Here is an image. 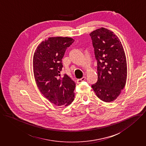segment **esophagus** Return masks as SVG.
Wrapping results in <instances>:
<instances>
[{"label": "esophagus", "mask_w": 146, "mask_h": 146, "mask_svg": "<svg viewBox=\"0 0 146 146\" xmlns=\"http://www.w3.org/2000/svg\"><path fill=\"white\" fill-rule=\"evenodd\" d=\"M85 80H86V77H83L82 78L78 79V80L77 81V84H80V83H81L82 81H85Z\"/></svg>", "instance_id": "obj_1"}]
</instances>
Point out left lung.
<instances>
[{
	"label": "left lung",
	"mask_w": 146,
	"mask_h": 146,
	"mask_svg": "<svg viewBox=\"0 0 146 146\" xmlns=\"http://www.w3.org/2000/svg\"><path fill=\"white\" fill-rule=\"evenodd\" d=\"M98 64V81L91 86L96 96L105 102L116 100L125 86L127 62L119 39L104 28L90 34Z\"/></svg>",
	"instance_id": "left-lung-1"
}]
</instances>
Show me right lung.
<instances>
[{
	"label": "right lung",
	"mask_w": 146,
	"mask_h": 146,
	"mask_svg": "<svg viewBox=\"0 0 146 146\" xmlns=\"http://www.w3.org/2000/svg\"><path fill=\"white\" fill-rule=\"evenodd\" d=\"M74 40L69 37H50L36 47L33 56V71L36 85L50 102L66 107L74 100L75 82L66 74L61 77L65 52Z\"/></svg>",
	"instance_id": "right-lung-1"
}]
</instances>
